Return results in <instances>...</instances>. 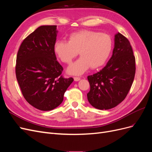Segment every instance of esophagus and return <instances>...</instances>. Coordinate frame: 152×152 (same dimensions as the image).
Listing matches in <instances>:
<instances>
[{
    "label": "esophagus",
    "mask_w": 152,
    "mask_h": 152,
    "mask_svg": "<svg viewBox=\"0 0 152 152\" xmlns=\"http://www.w3.org/2000/svg\"><path fill=\"white\" fill-rule=\"evenodd\" d=\"M73 79H74L75 81H79L80 80V77H75L73 78Z\"/></svg>",
    "instance_id": "1"
}]
</instances>
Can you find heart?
<instances>
[{
    "mask_svg": "<svg viewBox=\"0 0 152 152\" xmlns=\"http://www.w3.org/2000/svg\"><path fill=\"white\" fill-rule=\"evenodd\" d=\"M112 39L108 34L84 30L72 34L68 42L59 40L54 45V51L60 60L70 64L79 52L81 56L68 68L69 74L80 75L91 67L103 66L111 53Z\"/></svg>",
    "mask_w": 152,
    "mask_h": 152,
    "instance_id": "b5f03b06",
    "label": "heart"
}]
</instances>
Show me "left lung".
<instances>
[{"mask_svg":"<svg viewBox=\"0 0 152 152\" xmlns=\"http://www.w3.org/2000/svg\"><path fill=\"white\" fill-rule=\"evenodd\" d=\"M112 56L102 70L87 77V99L93 107L108 110L126 98L134 79L135 57L129 41L118 32L115 35Z\"/></svg>","mask_w":152,"mask_h":152,"instance_id":"obj_1","label":"left lung"}]
</instances>
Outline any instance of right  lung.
I'll return each mask as SVG.
<instances>
[{"label":"right lung","instance_id":"1","mask_svg":"<svg viewBox=\"0 0 152 152\" xmlns=\"http://www.w3.org/2000/svg\"><path fill=\"white\" fill-rule=\"evenodd\" d=\"M56 26H39L23 40L17 54L16 75L22 94L29 104L42 111L58 107L73 81L61 75L63 68L54 51Z\"/></svg>","mask_w":152,"mask_h":152}]
</instances>
